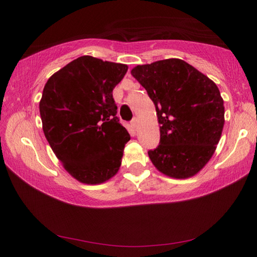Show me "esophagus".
<instances>
[{
  "label": "esophagus",
  "mask_w": 257,
  "mask_h": 257,
  "mask_svg": "<svg viewBox=\"0 0 257 257\" xmlns=\"http://www.w3.org/2000/svg\"><path fill=\"white\" fill-rule=\"evenodd\" d=\"M131 126L133 128H137V126H138V119L133 118L132 121H131Z\"/></svg>",
  "instance_id": "34e87169"
}]
</instances>
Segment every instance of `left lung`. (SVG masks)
Wrapping results in <instances>:
<instances>
[{
  "instance_id": "obj_1",
  "label": "left lung",
  "mask_w": 257,
  "mask_h": 257,
  "mask_svg": "<svg viewBox=\"0 0 257 257\" xmlns=\"http://www.w3.org/2000/svg\"><path fill=\"white\" fill-rule=\"evenodd\" d=\"M131 75L145 87L160 124L159 146L149 151L152 164L167 177H194L213 157L222 135L219 87L179 58L137 65Z\"/></svg>"
}]
</instances>
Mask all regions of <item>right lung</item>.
I'll return each instance as SVG.
<instances>
[{
    "instance_id": "right-lung-1",
    "label": "right lung",
    "mask_w": 257,
    "mask_h": 257,
    "mask_svg": "<svg viewBox=\"0 0 257 257\" xmlns=\"http://www.w3.org/2000/svg\"><path fill=\"white\" fill-rule=\"evenodd\" d=\"M127 65L82 56L55 72L40 101L43 132L68 173L82 184L110 180L121 165L127 130L112 91Z\"/></svg>"
}]
</instances>
